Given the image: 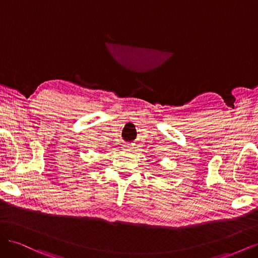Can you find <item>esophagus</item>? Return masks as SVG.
Listing matches in <instances>:
<instances>
[{
	"mask_svg": "<svg viewBox=\"0 0 258 258\" xmlns=\"http://www.w3.org/2000/svg\"><path fill=\"white\" fill-rule=\"evenodd\" d=\"M123 150H124V151H130V150H131V146H129V145H123Z\"/></svg>",
	"mask_w": 258,
	"mask_h": 258,
	"instance_id": "34e87169",
	"label": "esophagus"
}]
</instances>
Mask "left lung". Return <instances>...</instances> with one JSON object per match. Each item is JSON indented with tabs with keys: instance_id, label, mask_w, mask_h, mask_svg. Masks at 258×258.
Here are the masks:
<instances>
[{
	"instance_id": "left-lung-1",
	"label": "left lung",
	"mask_w": 258,
	"mask_h": 258,
	"mask_svg": "<svg viewBox=\"0 0 258 258\" xmlns=\"http://www.w3.org/2000/svg\"><path fill=\"white\" fill-rule=\"evenodd\" d=\"M156 162H158V161H156Z\"/></svg>"
}]
</instances>
